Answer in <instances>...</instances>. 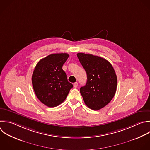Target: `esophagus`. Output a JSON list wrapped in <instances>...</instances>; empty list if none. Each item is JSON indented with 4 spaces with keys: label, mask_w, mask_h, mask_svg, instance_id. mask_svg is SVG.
Wrapping results in <instances>:
<instances>
[{
    "label": "esophagus",
    "mask_w": 150,
    "mask_h": 150,
    "mask_svg": "<svg viewBox=\"0 0 150 150\" xmlns=\"http://www.w3.org/2000/svg\"><path fill=\"white\" fill-rule=\"evenodd\" d=\"M73 86H74V87L75 88H77V86H78V83L77 82H75L73 83Z\"/></svg>",
    "instance_id": "esophagus-1"
}]
</instances>
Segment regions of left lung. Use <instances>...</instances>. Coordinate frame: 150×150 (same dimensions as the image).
I'll list each match as a JSON object with an SVG mask.
<instances>
[{
  "label": "left lung",
  "instance_id": "1",
  "mask_svg": "<svg viewBox=\"0 0 150 150\" xmlns=\"http://www.w3.org/2000/svg\"><path fill=\"white\" fill-rule=\"evenodd\" d=\"M78 59L87 76L86 84L80 92L86 105L93 110H98L107 105L117 90V79L111 63L104 58L79 53Z\"/></svg>",
  "mask_w": 150,
  "mask_h": 150
}]
</instances>
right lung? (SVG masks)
Instances as JSON below:
<instances>
[{
    "label": "right lung",
    "instance_id": "1",
    "mask_svg": "<svg viewBox=\"0 0 150 150\" xmlns=\"http://www.w3.org/2000/svg\"><path fill=\"white\" fill-rule=\"evenodd\" d=\"M69 56L67 53L50 54L41 59L35 68L32 77L33 90L38 99L47 107L62 103L73 87L62 69Z\"/></svg>",
    "mask_w": 150,
    "mask_h": 150
}]
</instances>
